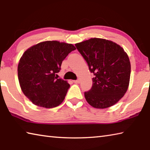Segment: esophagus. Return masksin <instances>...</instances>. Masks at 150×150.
I'll return each instance as SVG.
<instances>
[{
	"instance_id": "34e87169",
	"label": "esophagus",
	"mask_w": 150,
	"mask_h": 150,
	"mask_svg": "<svg viewBox=\"0 0 150 150\" xmlns=\"http://www.w3.org/2000/svg\"><path fill=\"white\" fill-rule=\"evenodd\" d=\"M73 83H80V81L77 79V80H75V81H73Z\"/></svg>"
}]
</instances>
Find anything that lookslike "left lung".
<instances>
[{
	"instance_id": "left-lung-1",
	"label": "left lung",
	"mask_w": 150,
	"mask_h": 150,
	"mask_svg": "<svg viewBox=\"0 0 150 150\" xmlns=\"http://www.w3.org/2000/svg\"><path fill=\"white\" fill-rule=\"evenodd\" d=\"M75 47L94 75L91 90L84 92L87 102L99 109L115 104L126 93L130 81V63L123 48L98 38L77 43Z\"/></svg>"
}]
</instances>
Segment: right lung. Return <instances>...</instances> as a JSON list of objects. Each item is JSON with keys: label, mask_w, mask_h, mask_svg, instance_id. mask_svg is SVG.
<instances>
[{"label": "right lung", "mask_w": 150, "mask_h": 150, "mask_svg": "<svg viewBox=\"0 0 150 150\" xmlns=\"http://www.w3.org/2000/svg\"><path fill=\"white\" fill-rule=\"evenodd\" d=\"M71 44L45 41L28 49L19 62L18 79L23 94L38 106L52 108L66 96L69 84L58 79L62 62L75 50Z\"/></svg>", "instance_id": "right-lung-1"}]
</instances>
